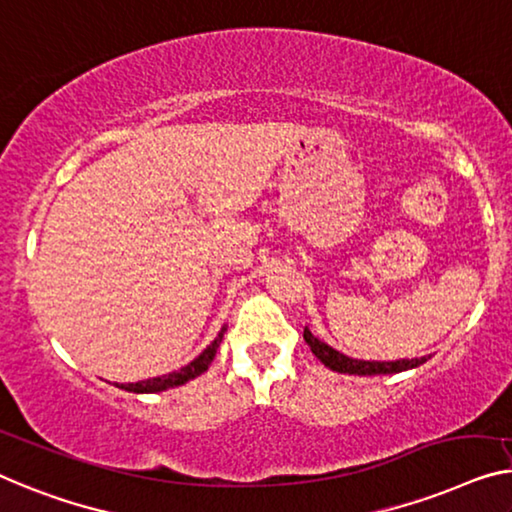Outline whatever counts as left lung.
I'll return each instance as SVG.
<instances>
[{
	"label": "left lung",
	"instance_id": "left-lung-1",
	"mask_svg": "<svg viewBox=\"0 0 512 512\" xmlns=\"http://www.w3.org/2000/svg\"><path fill=\"white\" fill-rule=\"evenodd\" d=\"M303 338L308 342L310 352L315 354L326 368L333 372H340V375H358V377L395 375V372L418 368V365H423L427 358H430V356H421V358H400V361H363V358H352L338 352V349H333L331 345H326L324 340H319L310 333L308 326L303 329Z\"/></svg>",
	"mask_w": 512,
	"mask_h": 512
}]
</instances>
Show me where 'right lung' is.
<instances>
[{
  "instance_id": "add662e5",
  "label": "right lung",
  "mask_w": 512,
  "mask_h": 512,
  "mask_svg": "<svg viewBox=\"0 0 512 512\" xmlns=\"http://www.w3.org/2000/svg\"><path fill=\"white\" fill-rule=\"evenodd\" d=\"M227 331V326L220 329V333L216 335V340L211 342V345L204 349V352L193 358L188 365H183L181 370L177 372H170V375H163V377H151V379H144V381H135V384H119V388H124L128 393H160V391H167V388H177L183 386L186 381L200 377L202 372L209 370V365L213 358H216V352L220 347V342H223V335Z\"/></svg>"
}]
</instances>
